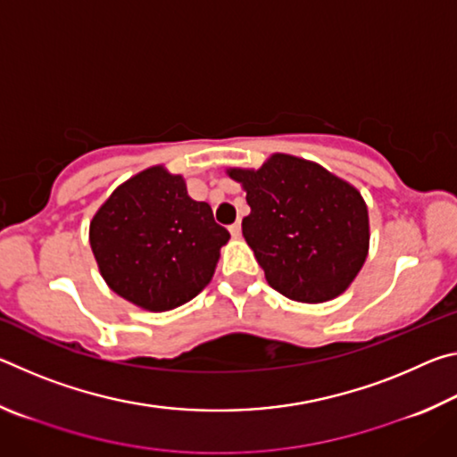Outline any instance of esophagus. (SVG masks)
Here are the masks:
<instances>
[{
  "mask_svg": "<svg viewBox=\"0 0 457 457\" xmlns=\"http://www.w3.org/2000/svg\"><path fill=\"white\" fill-rule=\"evenodd\" d=\"M229 234L234 236V237H239V236H242V223H239V221L231 223V226H229Z\"/></svg>",
  "mask_w": 457,
  "mask_h": 457,
  "instance_id": "esophagus-1",
  "label": "esophagus"
}]
</instances>
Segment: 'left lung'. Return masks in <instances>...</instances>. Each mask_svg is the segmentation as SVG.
<instances>
[{"label":"left lung","mask_w":457,"mask_h":457,"mask_svg":"<svg viewBox=\"0 0 457 457\" xmlns=\"http://www.w3.org/2000/svg\"><path fill=\"white\" fill-rule=\"evenodd\" d=\"M250 215L242 234L268 284L296 303L343 294L369 253V212L361 191L314 161L274 153L260 169L229 167Z\"/></svg>","instance_id":"8db88e82"}]
</instances>
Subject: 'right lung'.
<instances>
[{"instance_id": "add662e5", "label": "right lung", "mask_w": 457, "mask_h": 457, "mask_svg": "<svg viewBox=\"0 0 457 457\" xmlns=\"http://www.w3.org/2000/svg\"><path fill=\"white\" fill-rule=\"evenodd\" d=\"M90 247L108 288L143 311L189 303L212 282L229 231L181 175L153 165L120 183L90 221Z\"/></svg>"}]
</instances>
